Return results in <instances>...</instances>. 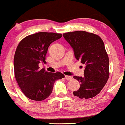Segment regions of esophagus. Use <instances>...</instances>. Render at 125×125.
<instances>
[{"mask_svg": "<svg viewBox=\"0 0 125 125\" xmlns=\"http://www.w3.org/2000/svg\"><path fill=\"white\" fill-rule=\"evenodd\" d=\"M65 79H67V80H71V79H72V77L71 76L69 75H65Z\"/></svg>", "mask_w": 125, "mask_h": 125, "instance_id": "esophagus-1", "label": "esophagus"}]
</instances>
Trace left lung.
Listing matches in <instances>:
<instances>
[{"instance_id": "1", "label": "left lung", "mask_w": 125, "mask_h": 125, "mask_svg": "<svg viewBox=\"0 0 125 125\" xmlns=\"http://www.w3.org/2000/svg\"><path fill=\"white\" fill-rule=\"evenodd\" d=\"M75 57L85 65L83 77L73 76L80 83L73 95L81 99L94 97L100 93L109 79V57L103 40L97 34L83 31L64 33Z\"/></svg>"}]
</instances>
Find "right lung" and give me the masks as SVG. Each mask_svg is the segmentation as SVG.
<instances>
[{
    "instance_id": "right-lung-1",
    "label": "right lung",
    "mask_w": 125,
    "mask_h": 125,
    "mask_svg": "<svg viewBox=\"0 0 125 125\" xmlns=\"http://www.w3.org/2000/svg\"><path fill=\"white\" fill-rule=\"evenodd\" d=\"M62 34L40 32L25 37L19 43L14 57V75L19 87L28 98L43 101L52 94L55 81L65 77L60 72L52 73L40 69L45 63L48 48Z\"/></svg>"
}]
</instances>
